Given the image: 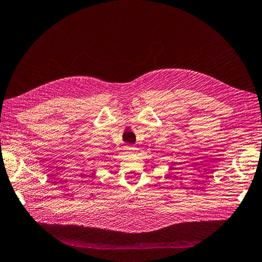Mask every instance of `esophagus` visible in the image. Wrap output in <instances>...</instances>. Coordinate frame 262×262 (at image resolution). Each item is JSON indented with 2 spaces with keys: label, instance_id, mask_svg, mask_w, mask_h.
I'll list each match as a JSON object with an SVG mask.
<instances>
[{
  "label": "esophagus",
  "instance_id": "34e87169",
  "mask_svg": "<svg viewBox=\"0 0 262 262\" xmlns=\"http://www.w3.org/2000/svg\"><path fill=\"white\" fill-rule=\"evenodd\" d=\"M125 150H126V152H135V151H136V148L135 147H133V146H126L125 147Z\"/></svg>",
  "mask_w": 262,
  "mask_h": 262
}]
</instances>
